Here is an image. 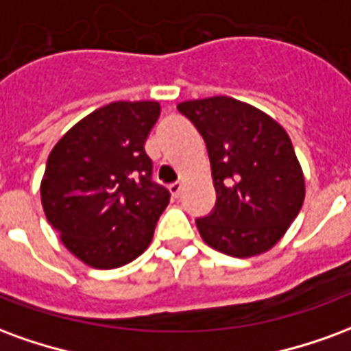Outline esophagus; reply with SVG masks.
Here are the masks:
<instances>
[{
    "label": "esophagus",
    "instance_id": "obj_1",
    "mask_svg": "<svg viewBox=\"0 0 351 351\" xmlns=\"http://www.w3.org/2000/svg\"><path fill=\"white\" fill-rule=\"evenodd\" d=\"M169 191H171V195H173V197L178 199L180 197V193H182V184L180 182L171 184V186H169Z\"/></svg>",
    "mask_w": 351,
    "mask_h": 351
}]
</instances>
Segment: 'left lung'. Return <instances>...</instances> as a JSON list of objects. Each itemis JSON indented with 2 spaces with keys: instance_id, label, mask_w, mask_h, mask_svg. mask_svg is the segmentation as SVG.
Returning <instances> with one entry per match:
<instances>
[{
  "instance_id": "8db88e82",
  "label": "left lung",
  "mask_w": 351,
  "mask_h": 351,
  "mask_svg": "<svg viewBox=\"0 0 351 351\" xmlns=\"http://www.w3.org/2000/svg\"><path fill=\"white\" fill-rule=\"evenodd\" d=\"M176 108L197 128L210 158L216 205L195 220L201 239L231 258L271 250L304 201V175L286 130L228 95L184 101Z\"/></svg>"
}]
</instances>
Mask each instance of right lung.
Returning a JSON list of instances; mask_svg holds the SVG:
<instances>
[{
    "label": "right lung",
    "mask_w": 351,
    "mask_h": 351,
    "mask_svg": "<svg viewBox=\"0 0 351 351\" xmlns=\"http://www.w3.org/2000/svg\"><path fill=\"white\" fill-rule=\"evenodd\" d=\"M158 101L95 108L52 148L41 180L47 220L65 248L93 269H116L152 241L171 193L152 182L145 143Z\"/></svg>",
    "instance_id": "1"
}]
</instances>
